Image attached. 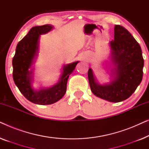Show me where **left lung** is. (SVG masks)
<instances>
[{"mask_svg": "<svg viewBox=\"0 0 149 149\" xmlns=\"http://www.w3.org/2000/svg\"><path fill=\"white\" fill-rule=\"evenodd\" d=\"M114 40L109 42L111 49V83L100 85L92 70H88L91 90L96 96L111 102H119L131 96L141 83L144 59L140 45L123 26H115Z\"/></svg>", "mask_w": 149, "mask_h": 149, "instance_id": "obj_1", "label": "left lung"}]
</instances>
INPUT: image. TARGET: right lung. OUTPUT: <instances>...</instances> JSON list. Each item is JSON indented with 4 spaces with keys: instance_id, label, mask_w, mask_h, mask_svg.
<instances>
[{
    "instance_id": "right-lung-1",
    "label": "right lung",
    "mask_w": 149,
    "mask_h": 149,
    "mask_svg": "<svg viewBox=\"0 0 149 149\" xmlns=\"http://www.w3.org/2000/svg\"><path fill=\"white\" fill-rule=\"evenodd\" d=\"M52 28L53 26L49 24L32 27L18 42L12 61L13 78L16 86L26 99L37 104H52L64 96L68 77L79 63L75 62L65 65L60 80L53 87L40 89L38 91L34 90L32 87V69H29L37 56L40 35L47 33Z\"/></svg>"
}]
</instances>
